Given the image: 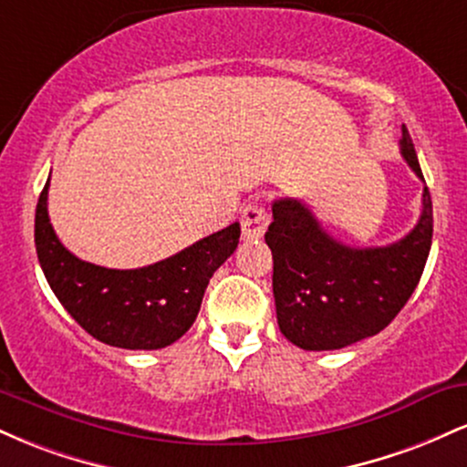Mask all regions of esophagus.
<instances>
[{"label":"esophagus","mask_w":467,"mask_h":467,"mask_svg":"<svg viewBox=\"0 0 467 467\" xmlns=\"http://www.w3.org/2000/svg\"><path fill=\"white\" fill-rule=\"evenodd\" d=\"M267 223H270V217H267L265 208L261 203H248L241 213V230L248 239H261L265 234Z\"/></svg>","instance_id":"34e87169"}]
</instances>
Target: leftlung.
I'll return each mask as SVG.
<instances>
[{"mask_svg": "<svg viewBox=\"0 0 467 467\" xmlns=\"http://www.w3.org/2000/svg\"><path fill=\"white\" fill-rule=\"evenodd\" d=\"M401 158L423 180L409 130ZM421 217L404 239L382 248H351L327 234L307 203H272L265 244L275 259L276 320L281 334L305 351H334L379 334L420 283L432 244V200L423 186Z\"/></svg>", "mask_w": 467, "mask_h": 467, "instance_id": "8db88e82", "label": "left lung"}]
</instances>
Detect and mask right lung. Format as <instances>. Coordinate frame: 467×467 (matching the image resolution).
Masks as SVG:
<instances>
[{
	"instance_id": "right-lung-1",
	"label": "right lung",
	"mask_w": 467,
	"mask_h": 467,
	"mask_svg": "<svg viewBox=\"0 0 467 467\" xmlns=\"http://www.w3.org/2000/svg\"><path fill=\"white\" fill-rule=\"evenodd\" d=\"M47 186L50 180L36 202L35 245L47 285L67 314L96 340L120 349H164L184 336L211 276L237 250L239 223L153 265L109 270L80 261L58 241L47 217Z\"/></svg>"
}]
</instances>
